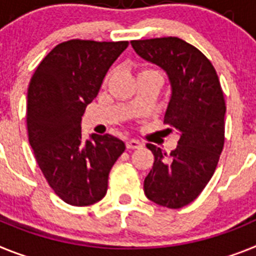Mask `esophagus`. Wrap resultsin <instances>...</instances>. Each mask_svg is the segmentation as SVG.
<instances>
[{
  "mask_svg": "<svg viewBox=\"0 0 256 256\" xmlns=\"http://www.w3.org/2000/svg\"><path fill=\"white\" fill-rule=\"evenodd\" d=\"M142 146H143V144H142L140 142L135 140V139H128V140L126 142V148H128V150H138V148H142Z\"/></svg>",
  "mask_w": 256,
  "mask_h": 256,
  "instance_id": "1",
  "label": "esophagus"
}]
</instances>
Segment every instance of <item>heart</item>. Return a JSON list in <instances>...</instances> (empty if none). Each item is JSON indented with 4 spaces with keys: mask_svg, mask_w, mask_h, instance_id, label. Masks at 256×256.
<instances>
[{
    "mask_svg": "<svg viewBox=\"0 0 256 256\" xmlns=\"http://www.w3.org/2000/svg\"><path fill=\"white\" fill-rule=\"evenodd\" d=\"M143 72H144V70H143Z\"/></svg>",
    "mask_w": 256,
    "mask_h": 256,
    "instance_id": "obj_1",
    "label": "heart"
}]
</instances>
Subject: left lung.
Segmentation results:
<instances>
[{"mask_svg":"<svg viewBox=\"0 0 256 256\" xmlns=\"http://www.w3.org/2000/svg\"><path fill=\"white\" fill-rule=\"evenodd\" d=\"M131 46L168 73L171 98L164 124L180 135L171 153L146 144L154 162L144 180V193L157 205L180 208L198 197L219 162L226 124L223 90L211 62L183 40H136Z\"/></svg>","mask_w":256,"mask_h":256,"instance_id":"obj_1","label":"left lung"}]
</instances>
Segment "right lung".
<instances>
[{"instance_id":"obj_1","label":"right lung","mask_w":256,"mask_h":256,"mask_svg":"<svg viewBox=\"0 0 256 256\" xmlns=\"http://www.w3.org/2000/svg\"><path fill=\"white\" fill-rule=\"evenodd\" d=\"M128 41L62 42L44 58L28 88L26 128L36 161L52 188L72 206L100 201L125 143L113 135L82 140L81 117L96 98L110 66Z\"/></svg>"}]
</instances>
